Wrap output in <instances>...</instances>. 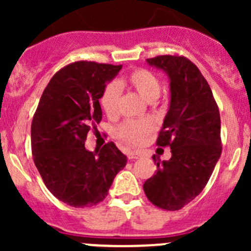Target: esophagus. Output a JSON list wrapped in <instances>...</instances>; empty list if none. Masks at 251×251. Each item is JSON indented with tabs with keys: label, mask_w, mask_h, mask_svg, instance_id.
I'll return each instance as SVG.
<instances>
[{
	"label": "esophagus",
	"mask_w": 251,
	"mask_h": 251,
	"mask_svg": "<svg viewBox=\"0 0 251 251\" xmlns=\"http://www.w3.org/2000/svg\"><path fill=\"white\" fill-rule=\"evenodd\" d=\"M142 154L140 153V151H128L127 153V158L128 159H138L141 158Z\"/></svg>",
	"instance_id": "esophagus-1"
}]
</instances>
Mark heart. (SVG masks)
Instances as JSON below:
<instances>
[{
	"mask_svg": "<svg viewBox=\"0 0 251 251\" xmlns=\"http://www.w3.org/2000/svg\"><path fill=\"white\" fill-rule=\"evenodd\" d=\"M124 88H133L144 100L151 102L160 95L161 82L159 77L151 70L136 68L118 78L116 82L108 83L103 88L100 103L105 115L109 118H114L119 114L120 90H124ZM153 130L154 124L148 119H140V120L128 119L116 127V135L125 143L138 146Z\"/></svg>",
	"mask_w": 251,
	"mask_h": 251,
	"instance_id": "obj_1",
	"label": "heart"
}]
</instances>
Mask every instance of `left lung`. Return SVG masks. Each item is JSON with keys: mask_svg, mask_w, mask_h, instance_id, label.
Segmentation results:
<instances>
[{"mask_svg": "<svg viewBox=\"0 0 251 251\" xmlns=\"http://www.w3.org/2000/svg\"><path fill=\"white\" fill-rule=\"evenodd\" d=\"M147 62L170 77V109L156 146L170 147L173 155L161 163L153 156L156 174L143 189L151 204L176 211L201 194L221 155L220 111L209 83L188 58L164 54Z\"/></svg>", "mask_w": 251, "mask_h": 251, "instance_id": "left-lung-1", "label": "left lung"}]
</instances>
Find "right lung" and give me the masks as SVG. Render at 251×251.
Returning <instances> with one entry per match:
<instances>
[{"label": "right lung", "mask_w": 251, "mask_h": 251, "mask_svg": "<svg viewBox=\"0 0 251 251\" xmlns=\"http://www.w3.org/2000/svg\"><path fill=\"white\" fill-rule=\"evenodd\" d=\"M123 65L78 60L58 70L41 96L31 123L34 163L48 191L74 207L104 201L127 158L113 142L88 151L85 141L102 120L100 97Z\"/></svg>", "instance_id": "1"}]
</instances>
